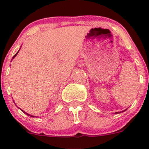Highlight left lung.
<instances>
[{
  "instance_id": "1",
  "label": "left lung",
  "mask_w": 149,
  "mask_h": 149,
  "mask_svg": "<svg viewBox=\"0 0 149 149\" xmlns=\"http://www.w3.org/2000/svg\"><path fill=\"white\" fill-rule=\"evenodd\" d=\"M126 109H125V110H123V111H122V112H120H120H125V111ZM116 113H119V112H116Z\"/></svg>"
}]
</instances>
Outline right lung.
I'll return each mask as SVG.
<instances>
[{"mask_svg":"<svg viewBox=\"0 0 149 149\" xmlns=\"http://www.w3.org/2000/svg\"><path fill=\"white\" fill-rule=\"evenodd\" d=\"M19 51H18V52H16V54H15V55H14V56H13V58H12V59H13V58H15V57H16V55H17V54H18V52H19ZM21 110H22V109H21ZM22 112H24V113L25 114H26V115H29V116H30V117H32V118H34V116H32V115H29V114H28V113H26V112H24V111H23V110H22ZM36 117V116H35Z\"/></svg>","mask_w":149,"mask_h":149,"instance_id":"obj_1","label":"right lung"}]
</instances>
